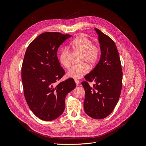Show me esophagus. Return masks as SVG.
<instances>
[{
	"instance_id": "esophagus-1",
	"label": "esophagus",
	"mask_w": 146,
	"mask_h": 146,
	"mask_svg": "<svg viewBox=\"0 0 146 146\" xmlns=\"http://www.w3.org/2000/svg\"><path fill=\"white\" fill-rule=\"evenodd\" d=\"M75 83H76V84H78L79 83V81L78 80H77V79H75Z\"/></svg>"
}]
</instances>
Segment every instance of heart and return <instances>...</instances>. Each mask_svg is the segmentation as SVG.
Wrapping results in <instances>:
<instances>
[{
  "mask_svg": "<svg viewBox=\"0 0 146 146\" xmlns=\"http://www.w3.org/2000/svg\"><path fill=\"white\" fill-rule=\"evenodd\" d=\"M70 45L76 52L82 53V62H87L90 65L96 64L100 58V49L98 45L93 44L92 41L84 36L81 35L74 38L70 42ZM69 53L66 49H62L58 56L60 64L67 68L70 66ZM89 66L83 63L80 66L71 67L67 72V76L73 79H79L88 73Z\"/></svg>",
  "mask_w": 146,
  "mask_h": 146,
  "instance_id": "heart-1",
  "label": "heart"
}]
</instances>
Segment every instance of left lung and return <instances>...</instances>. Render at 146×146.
I'll list each match as a JSON object with an SVG mask.
<instances>
[{"label": "left lung", "mask_w": 146, "mask_h": 146, "mask_svg": "<svg viewBox=\"0 0 146 146\" xmlns=\"http://www.w3.org/2000/svg\"><path fill=\"white\" fill-rule=\"evenodd\" d=\"M101 50L99 62L82 82L85 91L84 109L95 119L106 117L117 105L121 92L123 72L119 52L108 36L95 28ZM87 81H95L90 87Z\"/></svg>", "instance_id": "1"}]
</instances>
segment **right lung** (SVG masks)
<instances>
[{
	"label": "right lung",
	"instance_id": "1",
	"mask_svg": "<svg viewBox=\"0 0 146 146\" xmlns=\"http://www.w3.org/2000/svg\"><path fill=\"white\" fill-rule=\"evenodd\" d=\"M70 35L45 32L27 46L22 65V81L26 102L38 118L57 119L65 109V98L76 84L72 78L57 83L65 74L57 56Z\"/></svg>",
	"mask_w": 146,
	"mask_h": 146
}]
</instances>
